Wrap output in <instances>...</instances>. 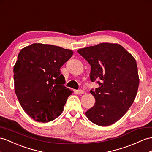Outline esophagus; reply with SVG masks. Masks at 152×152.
Here are the masks:
<instances>
[{"label": "esophagus", "instance_id": "esophagus-1", "mask_svg": "<svg viewBox=\"0 0 152 152\" xmlns=\"http://www.w3.org/2000/svg\"><path fill=\"white\" fill-rule=\"evenodd\" d=\"M75 92L76 93V94H77L81 95V94H83L84 91L83 90H81V89H80V90H76V91H75Z\"/></svg>", "mask_w": 152, "mask_h": 152}]
</instances>
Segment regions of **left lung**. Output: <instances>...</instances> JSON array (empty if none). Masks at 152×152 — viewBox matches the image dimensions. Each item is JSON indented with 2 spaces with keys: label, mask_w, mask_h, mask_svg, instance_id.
Listing matches in <instances>:
<instances>
[{
  "label": "left lung",
  "mask_w": 152,
  "mask_h": 152,
  "mask_svg": "<svg viewBox=\"0 0 152 152\" xmlns=\"http://www.w3.org/2000/svg\"><path fill=\"white\" fill-rule=\"evenodd\" d=\"M77 53L91 65V80H100L99 87L90 91L96 102L85 115L97 125H111L126 114L137 95L139 78L135 58L121 45L111 43Z\"/></svg>",
  "instance_id": "1"
}]
</instances>
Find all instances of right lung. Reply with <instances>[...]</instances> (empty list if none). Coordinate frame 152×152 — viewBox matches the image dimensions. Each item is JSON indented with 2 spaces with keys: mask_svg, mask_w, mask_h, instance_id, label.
<instances>
[{
  "mask_svg": "<svg viewBox=\"0 0 152 152\" xmlns=\"http://www.w3.org/2000/svg\"><path fill=\"white\" fill-rule=\"evenodd\" d=\"M73 51L35 43L21 49L13 67L15 91L26 113L38 122L55 119L72 91L65 87L60 69Z\"/></svg>",
  "mask_w": 152,
  "mask_h": 152,
  "instance_id": "add662e5",
  "label": "right lung"
}]
</instances>
